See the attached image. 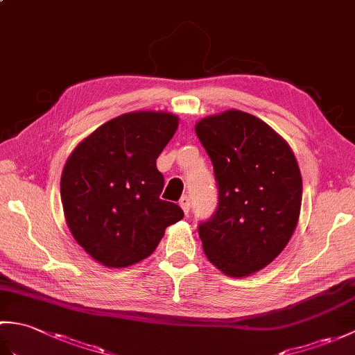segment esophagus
Here are the masks:
<instances>
[{
    "mask_svg": "<svg viewBox=\"0 0 355 355\" xmlns=\"http://www.w3.org/2000/svg\"><path fill=\"white\" fill-rule=\"evenodd\" d=\"M180 207L183 209V212L187 215L189 214V209H191V198L189 195H183L182 200H180Z\"/></svg>",
    "mask_w": 355,
    "mask_h": 355,
    "instance_id": "34e87169",
    "label": "esophagus"
}]
</instances>
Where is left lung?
<instances>
[{"label": "left lung", "instance_id": "obj_1", "mask_svg": "<svg viewBox=\"0 0 355 355\" xmlns=\"http://www.w3.org/2000/svg\"><path fill=\"white\" fill-rule=\"evenodd\" d=\"M214 164L218 207L198 225L207 259L230 277L259 271L288 244L302 202V177L281 135L229 110L195 125Z\"/></svg>", "mask_w": 355, "mask_h": 355}]
</instances>
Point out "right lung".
I'll list each match as a JSON object with an SVG mask.
<instances>
[{"mask_svg":"<svg viewBox=\"0 0 355 355\" xmlns=\"http://www.w3.org/2000/svg\"><path fill=\"white\" fill-rule=\"evenodd\" d=\"M177 128L171 112H126L97 128L67 160V225L102 266L122 268L148 258L166 227L184 216L180 206L160 200L164 178L155 163Z\"/></svg>","mask_w":355,"mask_h":355,"instance_id":"add662e5","label":"right lung"}]
</instances>
